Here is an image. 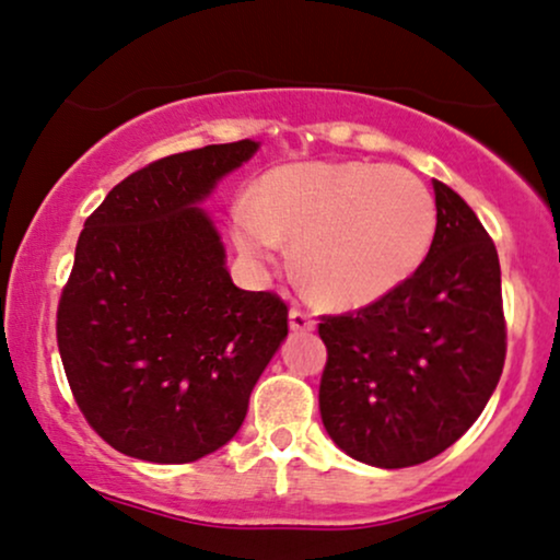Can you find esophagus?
Returning a JSON list of instances; mask_svg holds the SVG:
<instances>
[{
  "label": "esophagus",
  "instance_id": "esophagus-1",
  "mask_svg": "<svg viewBox=\"0 0 560 560\" xmlns=\"http://www.w3.org/2000/svg\"><path fill=\"white\" fill-rule=\"evenodd\" d=\"M288 322H291L293 332H312L314 325H317L312 314L304 312V308H299V306L291 308V314H288Z\"/></svg>",
  "mask_w": 560,
  "mask_h": 560
}]
</instances>
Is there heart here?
Instances as JSON below:
<instances>
[{
  "instance_id": "1",
  "label": "heart",
  "mask_w": 560,
  "mask_h": 560,
  "mask_svg": "<svg viewBox=\"0 0 560 560\" xmlns=\"http://www.w3.org/2000/svg\"><path fill=\"white\" fill-rule=\"evenodd\" d=\"M435 228L430 188L409 170L372 162L282 164L233 212L243 256L267 261L282 238L295 241V278L330 308L370 306L404 285Z\"/></svg>"
}]
</instances>
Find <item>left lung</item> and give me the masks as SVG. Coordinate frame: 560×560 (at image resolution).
<instances>
[{"label":"left lung","mask_w":560,"mask_h":560,"mask_svg":"<svg viewBox=\"0 0 560 560\" xmlns=\"http://www.w3.org/2000/svg\"><path fill=\"white\" fill-rule=\"evenodd\" d=\"M438 228L422 267L359 312L322 317L319 413L348 456L380 469L435 458L477 422L501 380V261L456 190L435 180Z\"/></svg>","instance_id":"1"}]
</instances>
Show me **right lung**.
<instances>
[{"mask_svg": "<svg viewBox=\"0 0 560 560\" xmlns=\"http://www.w3.org/2000/svg\"><path fill=\"white\" fill-rule=\"evenodd\" d=\"M256 149L246 138L164 156L85 220L57 346L85 422L125 456L188 464L222 448L285 340V301L233 285L199 207Z\"/></svg>", "mask_w": 560, "mask_h": 560, "instance_id": "right-lung-1", "label": "right lung"}]
</instances>
